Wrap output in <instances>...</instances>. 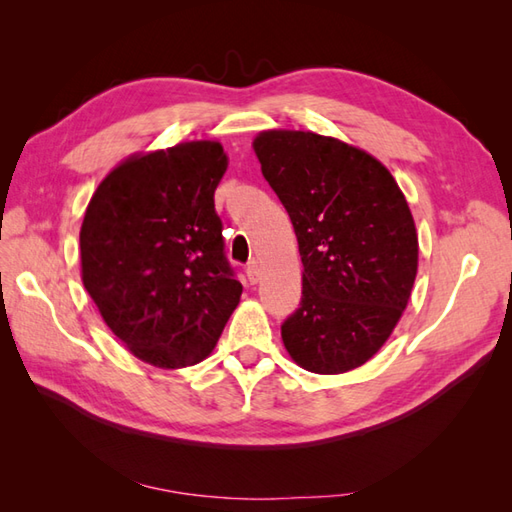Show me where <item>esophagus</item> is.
I'll list each match as a JSON object with an SVG mask.
<instances>
[{"label":"esophagus","mask_w":512,"mask_h":512,"mask_svg":"<svg viewBox=\"0 0 512 512\" xmlns=\"http://www.w3.org/2000/svg\"><path fill=\"white\" fill-rule=\"evenodd\" d=\"M246 277H248L250 284H257L259 277H262V270H259V262H257V259H253V262H250V264L246 266Z\"/></svg>","instance_id":"1"}]
</instances>
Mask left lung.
<instances>
[{
  "label": "left lung",
  "instance_id": "left-lung-1",
  "mask_svg": "<svg viewBox=\"0 0 512 512\" xmlns=\"http://www.w3.org/2000/svg\"><path fill=\"white\" fill-rule=\"evenodd\" d=\"M264 178L295 226L301 306L281 325L312 374L365 365L394 332L418 273V231L389 169L350 143L301 129L253 140Z\"/></svg>",
  "mask_w": 512,
  "mask_h": 512
}]
</instances>
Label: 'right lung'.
<instances>
[{
	"mask_svg": "<svg viewBox=\"0 0 512 512\" xmlns=\"http://www.w3.org/2000/svg\"><path fill=\"white\" fill-rule=\"evenodd\" d=\"M226 167L217 140L138 151L107 173L85 209L83 286L143 363L204 361L242 297L213 202Z\"/></svg>",
	"mask_w": 512,
	"mask_h": 512,
	"instance_id": "right-lung-1",
	"label": "right lung"
}]
</instances>
